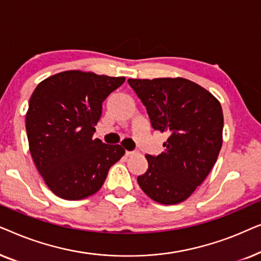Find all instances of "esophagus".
<instances>
[{
  "instance_id": "esophagus-1",
  "label": "esophagus",
  "mask_w": 261,
  "mask_h": 261,
  "mask_svg": "<svg viewBox=\"0 0 261 261\" xmlns=\"http://www.w3.org/2000/svg\"><path fill=\"white\" fill-rule=\"evenodd\" d=\"M137 151H126V155L127 156H130V155H134V154H137Z\"/></svg>"
}]
</instances>
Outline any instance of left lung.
I'll return each mask as SVG.
<instances>
[{"label": "left lung", "mask_w": 261, "mask_h": 261, "mask_svg": "<svg viewBox=\"0 0 261 261\" xmlns=\"http://www.w3.org/2000/svg\"><path fill=\"white\" fill-rule=\"evenodd\" d=\"M146 107L154 130L167 133L164 152L145 155L141 190L160 204L185 201L203 183L222 147L223 113L219 99L181 77L128 80Z\"/></svg>", "instance_id": "1"}]
</instances>
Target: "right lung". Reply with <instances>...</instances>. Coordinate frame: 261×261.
I'll return each mask as SVG.
<instances>
[{
	"instance_id": "1",
	"label": "right lung",
	"mask_w": 261,
	"mask_h": 261,
	"mask_svg": "<svg viewBox=\"0 0 261 261\" xmlns=\"http://www.w3.org/2000/svg\"><path fill=\"white\" fill-rule=\"evenodd\" d=\"M124 80L69 70L40 82L32 94L26 113L30 152L58 197L78 201L96 194L124 154L121 145L92 139L103 101Z\"/></svg>"
}]
</instances>
